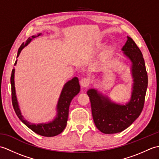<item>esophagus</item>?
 <instances>
[{
  "instance_id": "1",
  "label": "esophagus",
  "mask_w": 159,
  "mask_h": 159,
  "mask_svg": "<svg viewBox=\"0 0 159 159\" xmlns=\"http://www.w3.org/2000/svg\"><path fill=\"white\" fill-rule=\"evenodd\" d=\"M80 85L83 87H88L90 85L91 83V80L87 77H83L80 80Z\"/></svg>"
}]
</instances>
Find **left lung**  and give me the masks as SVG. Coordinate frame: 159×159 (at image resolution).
<instances>
[{
	"label": "left lung",
	"instance_id": "obj_1",
	"mask_svg": "<svg viewBox=\"0 0 159 159\" xmlns=\"http://www.w3.org/2000/svg\"><path fill=\"white\" fill-rule=\"evenodd\" d=\"M121 50L132 62L134 83L130 102L126 105H120L111 102L96 89L87 92L94 123L98 129L104 134L120 133L130 126L140 116L144 106L148 74L142 53L133 39L128 36Z\"/></svg>",
	"mask_w": 159,
	"mask_h": 159
}]
</instances>
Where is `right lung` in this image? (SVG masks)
Listing matches in <instances>:
<instances>
[{"label":"right lung","mask_w":159,"mask_h":159,"mask_svg":"<svg viewBox=\"0 0 159 159\" xmlns=\"http://www.w3.org/2000/svg\"><path fill=\"white\" fill-rule=\"evenodd\" d=\"M41 35V33L39 34L38 36ZM36 38V36H32V38H29L24 44V43H22V45L20 46L18 49V57L21 52L22 49L24 47L26 46L28 43L31 41L32 39ZM17 60L14 63V65H16ZM14 72L15 69L12 70L11 75V100H12V105L14 109L15 112L18 117L19 119L21 120L22 122L25 124L26 126L29 128L30 129L32 130L34 133L42 135L43 137H54L57 134L62 133L63 130L65 129L67 124V118H68L69 114V107L71 101H72L73 98L76 96L79 93L80 87L79 85V79L77 77H74L73 79L67 82L63 88L62 89L61 93L59 98L58 104H57V115L55 119L52 121H50L49 123L47 124H32L29 121H26L21 115L20 112L18 101H17L16 96V91H15V86H14Z\"/></svg>","instance_id":"add662e5"}]
</instances>
